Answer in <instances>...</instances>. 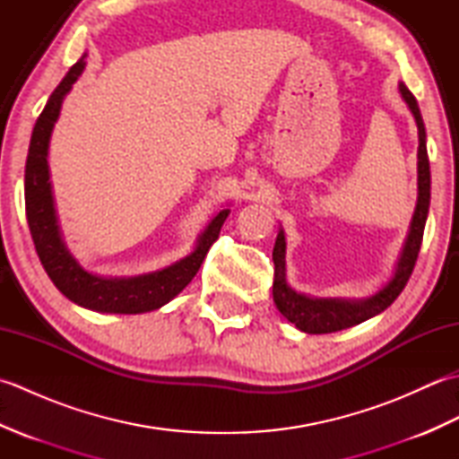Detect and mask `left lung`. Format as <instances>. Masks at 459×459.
Segmentation results:
<instances>
[{
    "mask_svg": "<svg viewBox=\"0 0 459 459\" xmlns=\"http://www.w3.org/2000/svg\"><path fill=\"white\" fill-rule=\"evenodd\" d=\"M398 91H401L418 126V201L396 270L393 278L386 281V286L380 288L375 296L367 299L309 298L298 294L286 281V237L284 230L280 229L274 252H272V260H274V286H272V294H274V304L280 309V314L299 331H304V333H333V331L359 325L378 316L380 311H385L401 296V291L404 290L414 270L424 237L428 209H430V161H428L426 152L424 120L414 94L403 82L398 84Z\"/></svg>",
    "mask_w": 459,
    "mask_h": 459,
    "instance_id": "8db88e82",
    "label": "left lung"
}]
</instances>
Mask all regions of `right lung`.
Listing matches in <instances>:
<instances>
[{
  "mask_svg": "<svg viewBox=\"0 0 459 459\" xmlns=\"http://www.w3.org/2000/svg\"><path fill=\"white\" fill-rule=\"evenodd\" d=\"M84 58L86 55L71 66L61 84L48 96L41 116L35 122L25 163V212L29 230L48 278L76 306L100 314H145L168 304L195 278L211 245L219 238L221 227L230 209H222L217 217L211 219L191 255L163 270L132 278H106L91 274L76 262L58 229L47 155L63 100L82 74L86 66Z\"/></svg>",
  "mask_w": 459,
  "mask_h": 459,
  "instance_id": "right-lung-1",
  "label": "right lung"
}]
</instances>
